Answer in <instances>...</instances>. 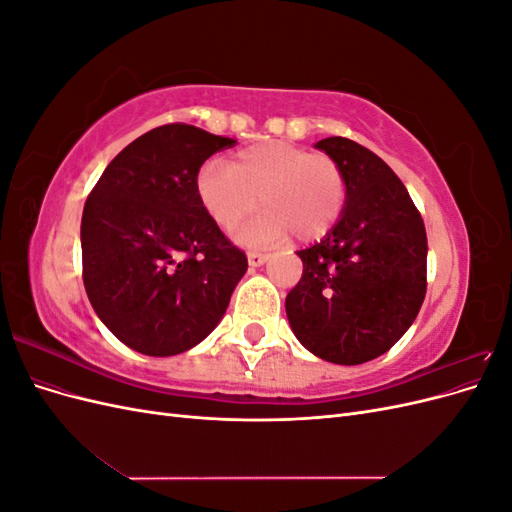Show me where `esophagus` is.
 Here are the masks:
<instances>
[{
	"mask_svg": "<svg viewBox=\"0 0 512 512\" xmlns=\"http://www.w3.org/2000/svg\"><path fill=\"white\" fill-rule=\"evenodd\" d=\"M267 260H269V254H260V252H250V254H247V262H250V267L265 265Z\"/></svg>",
	"mask_w": 512,
	"mask_h": 512,
	"instance_id": "obj_1",
	"label": "esophagus"
}]
</instances>
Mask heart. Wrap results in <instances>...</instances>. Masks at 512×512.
<instances>
[{
  "mask_svg": "<svg viewBox=\"0 0 512 512\" xmlns=\"http://www.w3.org/2000/svg\"><path fill=\"white\" fill-rule=\"evenodd\" d=\"M194 190L200 207L222 230L237 228L260 205L256 220L237 232L250 247H269L297 232L303 241L327 237L342 220L348 181L329 153H309L286 141L239 149L228 166H200Z\"/></svg>",
  "mask_w": 512,
  "mask_h": 512,
  "instance_id": "obj_1",
  "label": "heart"
}]
</instances>
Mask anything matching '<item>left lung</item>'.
Returning <instances> with one entry per match:
<instances>
[{
	"label": "left lung",
	"instance_id": "8db88e82",
	"mask_svg": "<svg viewBox=\"0 0 512 512\" xmlns=\"http://www.w3.org/2000/svg\"><path fill=\"white\" fill-rule=\"evenodd\" d=\"M316 147L344 168L342 220L299 250L303 275L286 297L299 342L320 359L361 365L391 350L427 292V235L406 185L374 151L344 136Z\"/></svg>",
	"mask_w": 512,
	"mask_h": 512
}]
</instances>
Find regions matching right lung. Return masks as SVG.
<instances>
[{"mask_svg":"<svg viewBox=\"0 0 512 512\" xmlns=\"http://www.w3.org/2000/svg\"><path fill=\"white\" fill-rule=\"evenodd\" d=\"M237 141L188 123L138 136L104 168L81 222L83 284L119 342L147 356L190 350L218 327L247 258L200 207L194 181Z\"/></svg>","mask_w":512,"mask_h":512,"instance_id":"obj_1","label":"right lung"}]
</instances>
